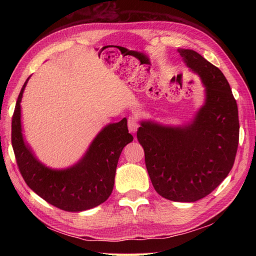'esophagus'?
I'll return each instance as SVG.
<instances>
[{"instance_id": "34e87169", "label": "esophagus", "mask_w": 256, "mask_h": 256, "mask_svg": "<svg viewBox=\"0 0 256 256\" xmlns=\"http://www.w3.org/2000/svg\"><path fill=\"white\" fill-rule=\"evenodd\" d=\"M128 128L131 133H135L138 128V121L135 116H128Z\"/></svg>"}]
</instances>
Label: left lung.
Segmentation results:
<instances>
[{"label":"left lung","instance_id":"1","mask_svg":"<svg viewBox=\"0 0 256 256\" xmlns=\"http://www.w3.org/2000/svg\"><path fill=\"white\" fill-rule=\"evenodd\" d=\"M187 66L206 86V103L192 123L182 128L142 122L138 140L157 194L194 202L204 198L229 175L238 145V113L221 70L192 50L179 48Z\"/></svg>","mask_w":256,"mask_h":256}]
</instances>
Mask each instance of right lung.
Here are the masks:
<instances>
[{"instance_id":"obj_1","label":"right lung","mask_w":256,"mask_h":256,"mask_svg":"<svg viewBox=\"0 0 256 256\" xmlns=\"http://www.w3.org/2000/svg\"><path fill=\"white\" fill-rule=\"evenodd\" d=\"M27 81L20 92L12 118V146L27 186L48 204L64 211H84L104 202L113 190L121 152L133 140L126 118L106 125L78 164L64 170H50L35 158L22 134L20 103Z\"/></svg>"}]
</instances>
